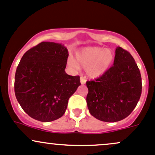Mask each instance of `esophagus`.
<instances>
[{"instance_id": "34e87169", "label": "esophagus", "mask_w": 155, "mask_h": 155, "mask_svg": "<svg viewBox=\"0 0 155 155\" xmlns=\"http://www.w3.org/2000/svg\"><path fill=\"white\" fill-rule=\"evenodd\" d=\"M86 83V80L85 79L84 77H81V84L84 85Z\"/></svg>"}]
</instances>
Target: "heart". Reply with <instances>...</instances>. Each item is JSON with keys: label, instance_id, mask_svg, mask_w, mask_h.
I'll return each instance as SVG.
<instances>
[{"label": "heart", "instance_id": "heart-1", "mask_svg": "<svg viewBox=\"0 0 155 155\" xmlns=\"http://www.w3.org/2000/svg\"><path fill=\"white\" fill-rule=\"evenodd\" d=\"M75 60L68 59V64L71 67L79 66L86 68V74L91 78H97L104 74L110 68L114 55L110 49L102 47H85L77 51Z\"/></svg>", "mask_w": 155, "mask_h": 155}]
</instances>
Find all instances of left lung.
I'll return each instance as SVG.
<instances>
[{
	"label": "left lung",
	"instance_id": "left-lung-1",
	"mask_svg": "<svg viewBox=\"0 0 155 155\" xmlns=\"http://www.w3.org/2000/svg\"><path fill=\"white\" fill-rule=\"evenodd\" d=\"M86 86L91 115L104 122H117L137 106L142 91L140 72L130 53L118 46L113 66L95 81H87Z\"/></svg>",
	"mask_w": 155,
	"mask_h": 155
}]
</instances>
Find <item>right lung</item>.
Returning <instances> with one entry per match:
<instances>
[{"mask_svg": "<svg viewBox=\"0 0 155 155\" xmlns=\"http://www.w3.org/2000/svg\"><path fill=\"white\" fill-rule=\"evenodd\" d=\"M68 56L62 44L41 42L21 58L15 77V93L31 117L51 122L64 115L69 97L81 85L79 76L65 71Z\"/></svg>", "mask_w": 155, "mask_h": 155, "instance_id": "right-lung-1", "label": "right lung"}]
</instances>
